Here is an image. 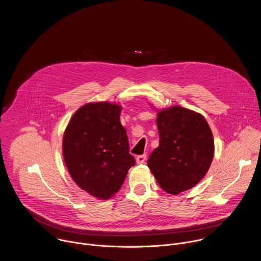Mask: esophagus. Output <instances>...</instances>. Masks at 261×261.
Instances as JSON below:
<instances>
[{
	"mask_svg": "<svg viewBox=\"0 0 261 261\" xmlns=\"http://www.w3.org/2000/svg\"><path fill=\"white\" fill-rule=\"evenodd\" d=\"M145 160H146V155H145V154H144V155H139V156L136 157V162H137L138 164L144 163Z\"/></svg>",
	"mask_w": 261,
	"mask_h": 261,
	"instance_id": "34e87169",
	"label": "esophagus"
}]
</instances>
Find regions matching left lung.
Wrapping results in <instances>:
<instances>
[{"label": "left lung", "mask_w": 261, "mask_h": 261, "mask_svg": "<svg viewBox=\"0 0 261 261\" xmlns=\"http://www.w3.org/2000/svg\"><path fill=\"white\" fill-rule=\"evenodd\" d=\"M160 144L147 166L160 187L178 194L199 182L214 157V137L205 119L180 106L160 111L157 119Z\"/></svg>", "instance_id": "8db88e82"}]
</instances>
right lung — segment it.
I'll list each match as a JSON object with an SVG mask.
<instances>
[{
    "label": "right lung",
    "instance_id": "obj_1",
    "mask_svg": "<svg viewBox=\"0 0 261 261\" xmlns=\"http://www.w3.org/2000/svg\"><path fill=\"white\" fill-rule=\"evenodd\" d=\"M120 113L116 104L88 103L73 115L63 138V155L71 177L83 190L101 199L117 193L129 168L135 165Z\"/></svg>",
    "mask_w": 261,
    "mask_h": 261
}]
</instances>
